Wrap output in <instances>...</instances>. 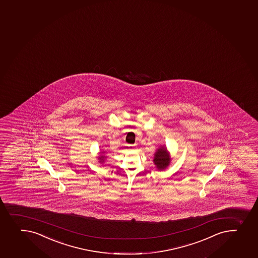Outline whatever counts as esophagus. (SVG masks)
<instances>
[{"instance_id": "esophagus-1", "label": "esophagus", "mask_w": 258, "mask_h": 258, "mask_svg": "<svg viewBox=\"0 0 258 258\" xmlns=\"http://www.w3.org/2000/svg\"><path fill=\"white\" fill-rule=\"evenodd\" d=\"M128 148L130 150H136V145H131V146H128Z\"/></svg>"}]
</instances>
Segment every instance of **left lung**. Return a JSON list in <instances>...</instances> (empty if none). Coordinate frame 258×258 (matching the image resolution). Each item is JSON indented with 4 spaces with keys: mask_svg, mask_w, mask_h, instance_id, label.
I'll list each match as a JSON object with an SVG mask.
<instances>
[{
    "mask_svg": "<svg viewBox=\"0 0 258 258\" xmlns=\"http://www.w3.org/2000/svg\"><path fill=\"white\" fill-rule=\"evenodd\" d=\"M170 153L165 146H160L154 153L153 162L156 167L160 171L165 170L171 163Z\"/></svg>",
    "mask_w": 258,
    "mask_h": 258,
    "instance_id": "1",
    "label": "left lung"
}]
</instances>
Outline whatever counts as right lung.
<instances>
[{
    "label": "right lung",
    "mask_w": 258,
    "mask_h": 258,
    "mask_svg": "<svg viewBox=\"0 0 258 258\" xmlns=\"http://www.w3.org/2000/svg\"><path fill=\"white\" fill-rule=\"evenodd\" d=\"M106 152V151H101L100 153H99L98 157H97L98 162L101 163V164H103L104 162H105V160H106V157L104 155Z\"/></svg>",
    "instance_id": "add662e5"
}]
</instances>
